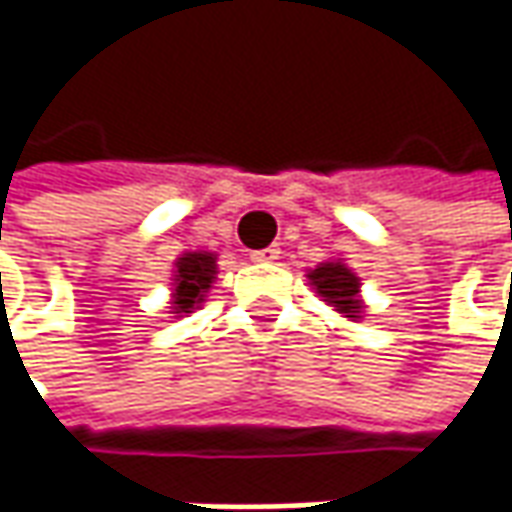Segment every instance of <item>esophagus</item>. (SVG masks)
I'll use <instances>...</instances> for the list:
<instances>
[{
  "label": "esophagus",
  "instance_id": "1",
  "mask_svg": "<svg viewBox=\"0 0 512 512\" xmlns=\"http://www.w3.org/2000/svg\"><path fill=\"white\" fill-rule=\"evenodd\" d=\"M279 253H282L279 247L270 245V247H262V250H253V253H250V259H253V262H276V259H279Z\"/></svg>",
  "mask_w": 512,
  "mask_h": 512
}]
</instances>
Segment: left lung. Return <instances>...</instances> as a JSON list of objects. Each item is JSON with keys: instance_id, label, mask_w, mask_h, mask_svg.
<instances>
[{"instance_id": "obj_1", "label": "left lung", "mask_w": 512, "mask_h": 512, "mask_svg": "<svg viewBox=\"0 0 512 512\" xmlns=\"http://www.w3.org/2000/svg\"><path fill=\"white\" fill-rule=\"evenodd\" d=\"M307 279H310L313 290L325 299L327 305L336 307L344 319H350V322L362 319L364 302L362 296H359L362 282L344 262H339V259L322 262V265H316L307 273Z\"/></svg>"}]
</instances>
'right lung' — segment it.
<instances>
[{
    "label": "right lung",
    "mask_w": 512,
    "mask_h": 512,
    "mask_svg": "<svg viewBox=\"0 0 512 512\" xmlns=\"http://www.w3.org/2000/svg\"><path fill=\"white\" fill-rule=\"evenodd\" d=\"M216 279V256L207 250L182 253L173 270V313H193Z\"/></svg>",
    "instance_id": "add662e5"
}]
</instances>
